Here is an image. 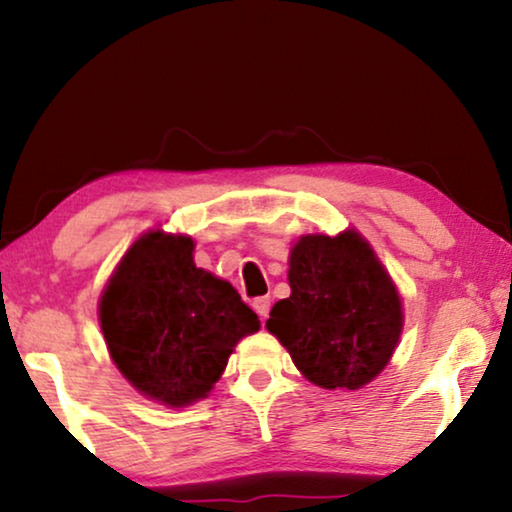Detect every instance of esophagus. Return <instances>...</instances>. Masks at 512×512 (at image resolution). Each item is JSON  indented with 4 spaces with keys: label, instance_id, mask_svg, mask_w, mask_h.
Returning a JSON list of instances; mask_svg holds the SVG:
<instances>
[{
    "label": "esophagus",
    "instance_id": "esophagus-1",
    "mask_svg": "<svg viewBox=\"0 0 512 512\" xmlns=\"http://www.w3.org/2000/svg\"><path fill=\"white\" fill-rule=\"evenodd\" d=\"M254 310H256L258 317H261V321L268 319V314H270V298H268V296L256 298V300H254Z\"/></svg>",
    "mask_w": 512,
    "mask_h": 512
}]
</instances>
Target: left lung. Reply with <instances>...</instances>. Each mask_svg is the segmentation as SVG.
<instances>
[{"mask_svg":"<svg viewBox=\"0 0 512 512\" xmlns=\"http://www.w3.org/2000/svg\"><path fill=\"white\" fill-rule=\"evenodd\" d=\"M291 296L265 328L321 389H361L387 366L403 331V305L380 258L356 230L303 235L289 256Z\"/></svg>","mask_w":512,"mask_h":512,"instance_id":"8db88e82","label":"left lung"}]
</instances>
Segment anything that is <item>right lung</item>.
<instances>
[{
  "label": "right lung",
  "mask_w": 512,
  "mask_h": 512,
  "mask_svg": "<svg viewBox=\"0 0 512 512\" xmlns=\"http://www.w3.org/2000/svg\"><path fill=\"white\" fill-rule=\"evenodd\" d=\"M186 235L149 230L125 251L100 296V326L125 380L184 408L212 391L244 335L261 328L226 279L195 268Z\"/></svg>",
  "instance_id": "obj_1"
}]
</instances>
